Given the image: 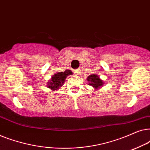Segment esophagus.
Wrapping results in <instances>:
<instances>
[{
    "mask_svg": "<svg viewBox=\"0 0 150 150\" xmlns=\"http://www.w3.org/2000/svg\"><path fill=\"white\" fill-rule=\"evenodd\" d=\"M80 69H74V74H76V75H78V74H80Z\"/></svg>",
    "mask_w": 150,
    "mask_h": 150,
    "instance_id": "1",
    "label": "esophagus"
}]
</instances>
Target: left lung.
<instances>
[{"mask_svg": "<svg viewBox=\"0 0 150 150\" xmlns=\"http://www.w3.org/2000/svg\"><path fill=\"white\" fill-rule=\"evenodd\" d=\"M87 81L89 82V85L95 89H98L104 85V82L96 74H91L87 77Z\"/></svg>", "mask_w": 150, "mask_h": 150, "instance_id": "left-lung-1", "label": "left lung"}]
</instances>
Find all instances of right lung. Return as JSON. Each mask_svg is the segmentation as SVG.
Instances as JSON below:
<instances>
[{
	"instance_id": "1",
	"label": "right lung",
	"mask_w": 150,
	"mask_h": 150,
	"mask_svg": "<svg viewBox=\"0 0 150 150\" xmlns=\"http://www.w3.org/2000/svg\"><path fill=\"white\" fill-rule=\"evenodd\" d=\"M72 71L69 69H66L63 72H58L52 76V79L48 82V87L52 90H58L64 83L65 80L67 76L72 74Z\"/></svg>"
}]
</instances>
